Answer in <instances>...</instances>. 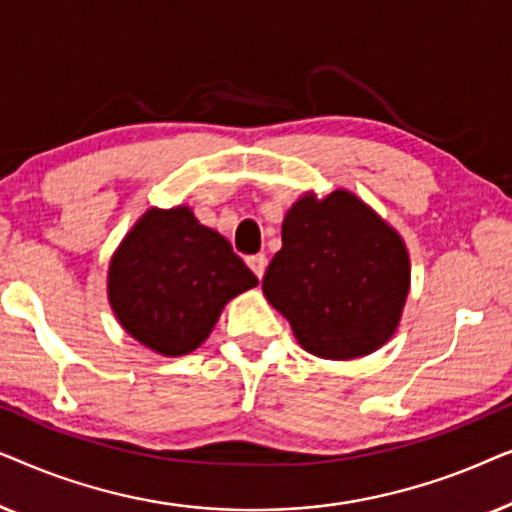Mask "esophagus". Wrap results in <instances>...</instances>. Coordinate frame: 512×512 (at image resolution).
<instances>
[{
    "mask_svg": "<svg viewBox=\"0 0 512 512\" xmlns=\"http://www.w3.org/2000/svg\"><path fill=\"white\" fill-rule=\"evenodd\" d=\"M247 265L251 270H254V275L261 279L263 272H265V265H268V258H265V254H254L247 258Z\"/></svg>",
    "mask_w": 512,
    "mask_h": 512,
    "instance_id": "34e87169",
    "label": "esophagus"
}]
</instances>
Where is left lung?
<instances>
[{
    "label": "left lung",
    "instance_id": "1",
    "mask_svg": "<svg viewBox=\"0 0 512 512\" xmlns=\"http://www.w3.org/2000/svg\"><path fill=\"white\" fill-rule=\"evenodd\" d=\"M410 289L401 235L356 195H305L284 216L282 249L263 293L303 349L321 359H356L394 335Z\"/></svg>",
    "mask_w": 512,
    "mask_h": 512
}]
</instances>
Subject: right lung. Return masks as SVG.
I'll return each mask as SVG.
<instances>
[{"label": "right lung", "mask_w": 512, "mask_h": 512, "mask_svg": "<svg viewBox=\"0 0 512 512\" xmlns=\"http://www.w3.org/2000/svg\"><path fill=\"white\" fill-rule=\"evenodd\" d=\"M258 279L188 207L149 209L109 265V303L132 338L165 356L207 340L223 305Z\"/></svg>", "instance_id": "right-lung-1"}]
</instances>
